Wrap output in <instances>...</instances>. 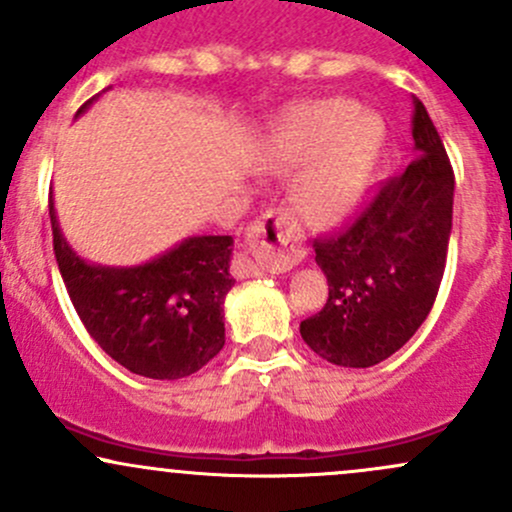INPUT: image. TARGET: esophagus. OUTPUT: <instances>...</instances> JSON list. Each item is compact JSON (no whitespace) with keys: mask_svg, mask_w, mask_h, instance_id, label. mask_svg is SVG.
Returning <instances> with one entry per match:
<instances>
[{"mask_svg":"<svg viewBox=\"0 0 512 512\" xmlns=\"http://www.w3.org/2000/svg\"><path fill=\"white\" fill-rule=\"evenodd\" d=\"M249 251L236 258V276L249 278L263 271H288L300 261L298 229L285 212L268 210L249 227Z\"/></svg>","mask_w":512,"mask_h":512,"instance_id":"esophagus-1","label":"esophagus"}]
</instances>
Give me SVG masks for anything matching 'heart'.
<instances>
[{"instance_id":"obj_1","label":"heart","mask_w":512,"mask_h":512,"mask_svg":"<svg viewBox=\"0 0 512 512\" xmlns=\"http://www.w3.org/2000/svg\"><path fill=\"white\" fill-rule=\"evenodd\" d=\"M383 144L376 114L354 112L349 102L300 104L273 126L261 151L271 173L302 170L290 188V205L310 227H332L354 207Z\"/></svg>"}]
</instances>
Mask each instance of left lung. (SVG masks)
I'll use <instances>...</instances> for the list:
<instances>
[{"instance_id":"1","label":"left lung","mask_w":512,"mask_h":512,"mask_svg":"<svg viewBox=\"0 0 512 512\" xmlns=\"http://www.w3.org/2000/svg\"><path fill=\"white\" fill-rule=\"evenodd\" d=\"M417 158L388 178L339 234L315 241L329 298L300 334L329 364L393 356L430 315L452 234L454 173L425 104L412 97Z\"/></svg>"}]
</instances>
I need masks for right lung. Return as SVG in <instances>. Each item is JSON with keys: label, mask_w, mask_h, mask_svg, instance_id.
Masks as SVG:
<instances>
[{"label": "right lung", "mask_w": 512, "mask_h": 512, "mask_svg": "<svg viewBox=\"0 0 512 512\" xmlns=\"http://www.w3.org/2000/svg\"><path fill=\"white\" fill-rule=\"evenodd\" d=\"M78 109V117L90 104ZM53 251L90 337L117 364L156 381H175L200 371L224 346V298L232 236H188L141 266H95L65 241L48 207Z\"/></svg>", "instance_id": "add662e5"}]
</instances>
